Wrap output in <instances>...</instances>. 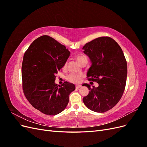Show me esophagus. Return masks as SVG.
<instances>
[{"instance_id":"obj_1","label":"esophagus","mask_w":147,"mask_h":147,"mask_svg":"<svg viewBox=\"0 0 147 147\" xmlns=\"http://www.w3.org/2000/svg\"><path fill=\"white\" fill-rule=\"evenodd\" d=\"M81 86H82L81 85H80V84H78V85H76V86H75V87H76V89H79Z\"/></svg>"}]
</instances>
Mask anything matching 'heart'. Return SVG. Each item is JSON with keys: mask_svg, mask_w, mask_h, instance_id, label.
Instances as JSON below:
<instances>
[{"mask_svg": "<svg viewBox=\"0 0 147 147\" xmlns=\"http://www.w3.org/2000/svg\"><path fill=\"white\" fill-rule=\"evenodd\" d=\"M76 59L81 65L85 63V62H88V59H87L86 56H85L84 55H77L76 56ZM67 67V63H66L64 65L63 69H66ZM81 78H82V75H79V74H71L69 75L67 77L68 80L70 82H72V83H78L80 82Z\"/></svg>", "mask_w": 147, "mask_h": 147, "instance_id": "heart-1", "label": "heart"}]
</instances>
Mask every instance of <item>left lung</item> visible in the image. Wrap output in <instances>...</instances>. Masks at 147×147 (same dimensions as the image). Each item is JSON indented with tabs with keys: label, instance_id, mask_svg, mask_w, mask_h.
<instances>
[{
	"label": "left lung",
	"instance_id": "8db88e82",
	"mask_svg": "<svg viewBox=\"0 0 147 147\" xmlns=\"http://www.w3.org/2000/svg\"><path fill=\"white\" fill-rule=\"evenodd\" d=\"M83 50L91 62L87 72L88 80L99 84L97 88L83 84L90 90L83 97V103L95 112H105L116 105L123 96L127 73L126 58L117 42L109 37L93 40Z\"/></svg>",
	"mask_w": 147,
	"mask_h": 147
}]
</instances>
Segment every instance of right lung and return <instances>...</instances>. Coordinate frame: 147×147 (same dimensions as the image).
I'll return each instance as SVG.
<instances>
[{
	"label": "right lung",
	"instance_id": "right-lung-1",
	"mask_svg": "<svg viewBox=\"0 0 147 147\" xmlns=\"http://www.w3.org/2000/svg\"><path fill=\"white\" fill-rule=\"evenodd\" d=\"M70 53L65 47L48 35L31 43L22 64L23 89L26 98L35 109L48 115L62 112L75 90L73 83H55V74L64 67Z\"/></svg>",
	"mask_w": 147,
	"mask_h": 147
}]
</instances>
